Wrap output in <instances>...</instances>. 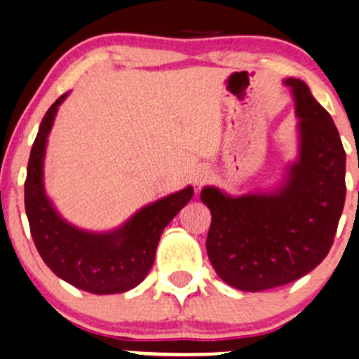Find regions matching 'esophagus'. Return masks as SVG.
<instances>
[{
  "label": "esophagus",
  "instance_id": "obj_1",
  "mask_svg": "<svg viewBox=\"0 0 359 359\" xmlns=\"http://www.w3.org/2000/svg\"><path fill=\"white\" fill-rule=\"evenodd\" d=\"M210 175L211 173L208 168H198V170H194V173H192V184L196 187H203L210 180Z\"/></svg>",
  "mask_w": 359,
  "mask_h": 359
}]
</instances>
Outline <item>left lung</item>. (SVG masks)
Here are the masks:
<instances>
[{"label":"left lung","mask_w":359,"mask_h":359,"mask_svg":"<svg viewBox=\"0 0 359 359\" xmlns=\"http://www.w3.org/2000/svg\"><path fill=\"white\" fill-rule=\"evenodd\" d=\"M298 117V155L271 191L230 196L206 186V250L216 274L242 291L288 285L315 269L332 247L346 199V153L327 110L305 81L288 78Z\"/></svg>","instance_id":"8db88e82"}]
</instances>
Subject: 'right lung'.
I'll return each mask as SVG.
<instances>
[{"instance_id":"add662e5","label":"right lung","mask_w":359,"mask_h":359,"mask_svg":"<svg viewBox=\"0 0 359 359\" xmlns=\"http://www.w3.org/2000/svg\"><path fill=\"white\" fill-rule=\"evenodd\" d=\"M68 95L47 110L30 151L25 180L30 233L42 261L62 281L93 294L124 293L147 278L165 226L191 201L194 189L187 186L147 204L110 231L81 230L66 222L46 194L44 158L57 109Z\"/></svg>"}]
</instances>
